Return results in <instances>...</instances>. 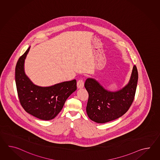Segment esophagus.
Wrapping results in <instances>:
<instances>
[{"label":"esophagus","mask_w":160,"mask_h":160,"mask_svg":"<svg viewBox=\"0 0 160 160\" xmlns=\"http://www.w3.org/2000/svg\"><path fill=\"white\" fill-rule=\"evenodd\" d=\"M84 86V81L83 78H81L79 79L77 82V87L78 88H82Z\"/></svg>","instance_id":"esophagus-1"}]
</instances>
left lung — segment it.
Here are the masks:
<instances>
[{"instance_id":"obj_1","label":"left lung","mask_w":160,"mask_h":160,"mask_svg":"<svg viewBox=\"0 0 160 160\" xmlns=\"http://www.w3.org/2000/svg\"><path fill=\"white\" fill-rule=\"evenodd\" d=\"M138 78L137 68L134 65L128 84L116 92L106 90L94 79H87L85 87L88 93L86 112L89 118L103 123L125 114L134 101Z\"/></svg>"}]
</instances>
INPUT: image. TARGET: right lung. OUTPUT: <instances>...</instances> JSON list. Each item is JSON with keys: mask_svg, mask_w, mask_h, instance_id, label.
Returning a JSON list of instances; mask_svg holds the SVG:
<instances>
[{"mask_svg": "<svg viewBox=\"0 0 160 160\" xmlns=\"http://www.w3.org/2000/svg\"><path fill=\"white\" fill-rule=\"evenodd\" d=\"M30 48L19 58L16 65L18 95L26 112L39 119L50 120L58 115L66 99L76 90L77 81L74 79L45 88L33 84L24 72V59Z\"/></svg>", "mask_w": 160, "mask_h": 160, "instance_id": "right-lung-1", "label": "right lung"}]
</instances>
